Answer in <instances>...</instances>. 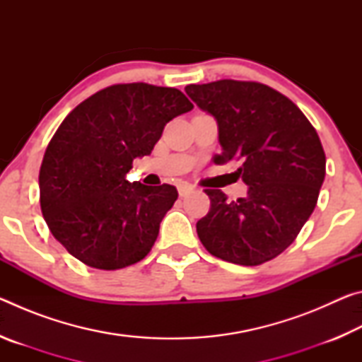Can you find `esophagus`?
Instances as JSON below:
<instances>
[{"instance_id": "34e87169", "label": "esophagus", "mask_w": 362, "mask_h": 362, "mask_svg": "<svg viewBox=\"0 0 362 362\" xmlns=\"http://www.w3.org/2000/svg\"><path fill=\"white\" fill-rule=\"evenodd\" d=\"M177 189H179V194L183 198V196H187L193 192V185H189V183H187V182H182V183H179Z\"/></svg>"}]
</instances>
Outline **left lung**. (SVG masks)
<instances>
[{"mask_svg": "<svg viewBox=\"0 0 362 362\" xmlns=\"http://www.w3.org/2000/svg\"><path fill=\"white\" fill-rule=\"evenodd\" d=\"M196 105L214 116L222 155L238 159L247 196L228 201L204 189L211 211L196 223L212 255L260 265L291 246L311 212L326 175V155L315 127L296 103L260 83L220 79L185 88Z\"/></svg>", "mask_w": 362, "mask_h": 362, "instance_id": "obj_1", "label": "left lung"}]
</instances>
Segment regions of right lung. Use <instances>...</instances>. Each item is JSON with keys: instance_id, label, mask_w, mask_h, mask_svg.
I'll use <instances>...</instances> for the list:
<instances>
[{"instance_id": "add662e5", "label": "right lung", "mask_w": 362, "mask_h": 362, "mask_svg": "<svg viewBox=\"0 0 362 362\" xmlns=\"http://www.w3.org/2000/svg\"><path fill=\"white\" fill-rule=\"evenodd\" d=\"M192 108L179 89L115 84L64 119L42 158L40 203L52 236L75 259L118 269L150 252L179 193L126 175L134 159L150 155L166 122Z\"/></svg>"}]
</instances>
